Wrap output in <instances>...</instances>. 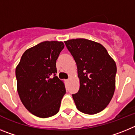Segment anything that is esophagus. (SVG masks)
Instances as JSON below:
<instances>
[{
    "mask_svg": "<svg viewBox=\"0 0 135 135\" xmlns=\"http://www.w3.org/2000/svg\"><path fill=\"white\" fill-rule=\"evenodd\" d=\"M70 78H69V79L67 80V82H70Z\"/></svg>",
    "mask_w": 135,
    "mask_h": 135,
    "instance_id": "1",
    "label": "esophagus"
}]
</instances>
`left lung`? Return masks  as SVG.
Segmentation results:
<instances>
[{
	"mask_svg": "<svg viewBox=\"0 0 135 135\" xmlns=\"http://www.w3.org/2000/svg\"><path fill=\"white\" fill-rule=\"evenodd\" d=\"M78 69L80 89L72 95L76 108L95 114L108 106L115 89L116 64L104 46L84 38L64 42Z\"/></svg>",
	"mask_w": 135,
	"mask_h": 135,
	"instance_id": "obj_1",
	"label": "left lung"
}]
</instances>
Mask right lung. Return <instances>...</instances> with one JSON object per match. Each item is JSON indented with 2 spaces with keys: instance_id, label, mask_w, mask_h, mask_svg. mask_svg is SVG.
<instances>
[{
  "instance_id": "1",
  "label": "right lung",
  "mask_w": 135,
  "mask_h": 135,
  "mask_svg": "<svg viewBox=\"0 0 135 135\" xmlns=\"http://www.w3.org/2000/svg\"><path fill=\"white\" fill-rule=\"evenodd\" d=\"M64 48L63 42H40L25 51L15 69L20 99L27 110L39 118L57 114L66 93L64 81L55 76L56 61Z\"/></svg>"
}]
</instances>
